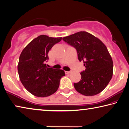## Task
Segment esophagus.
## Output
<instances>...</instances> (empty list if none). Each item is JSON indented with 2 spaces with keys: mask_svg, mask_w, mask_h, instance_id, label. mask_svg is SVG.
Listing matches in <instances>:
<instances>
[{
  "mask_svg": "<svg viewBox=\"0 0 129 129\" xmlns=\"http://www.w3.org/2000/svg\"><path fill=\"white\" fill-rule=\"evenodd\" d=\"M71 72H72L71 71H65V74H69V73H71Z\"/></svg>",
  "mask_w": 129,
  "mask_h": 129,
  "instance_id": "1",
  "label": "esophagus"
}]
</instances>
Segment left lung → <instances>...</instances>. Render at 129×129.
<instances>
[{
  "label": "left lung",
  "mask_w": 129,
  "mask_h": 129,
  "mask_svg": "<svg viewBox=\"0 0 129 129\" xmlns=\"http://www.w3.org/2000/svg\"><path fill=\"white\" fill-rule=\"evenodd\" d=\"M62 40L77 50L80 61L86 69L81 72L79 82L74 83L76 90L86 96L101 93L113 76V62L106 45L93 35L80 31L64 37Z\"/></svg>",
  "instance_id": "8db88e82"
}]
</instances>
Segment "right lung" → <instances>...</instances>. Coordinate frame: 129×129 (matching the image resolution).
I'll use <instances>...</instances> for the list:
<instances>
[{
  "label": "right lung",
  "instance_id": "obj_1",
  "mask_svg": "<svg viewBox=\"0 0 129 129\" xmlns=\"http://www.w3.org/2000/svg\"><path fill=\"white\" fill-rule=\"evenodd\" d=\"M62 38L40 35L34 39L21 52L17 65L20 81L30 93L39 97L53 94L59 87L60 80L65 76L63 70L48 68L45 61L48 52Z\"/></svg>",
  "mask_w": 129,
  "mask_h": 129
}]
</instances>
